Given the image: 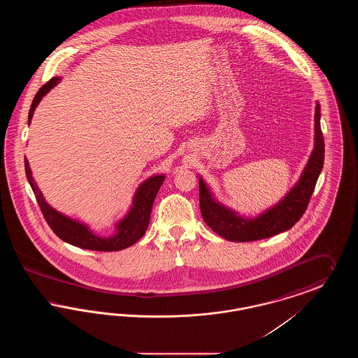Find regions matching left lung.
I'll list each match as a JSON object with an SVG mask.
<instances>
[{
	"label": "left lung",
	"instance_id": "obj_1",
	"mask_svg": "<svg viewBox=\"0 0 358 358\" xmlns=\"http://www.w3.org/2000/svg\"><path fill=\"white\" fill-rule=\"evenodd\" d=\"M320 108V103L317 102L314 114V149L299 180L278 204L255 217L241 216L236 210L222 204L204 178L199 177L200 210L206 225L213 232L229 241H255L287 231L302 217L324 168V142Z\"/></svg>",
	"mask_w": 358,
	"mask_h": 358
}]
</instances>
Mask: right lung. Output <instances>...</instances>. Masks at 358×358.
Masks as SVG:
<instances>
[{
  "mask_svg": "<svg viewBox=\"0 0 358 358\" xmlns=\"http://www.w3.org/2000/svg\"><path fill=\"white\" fill-rule=\"evenodd\" d=\"M60 80L62 79L57 76L52 78L51 80L43 85L38 90V92L34 95V102L31 104V110L28 115L29 124L32 122L34 110L38 106V103L41 102V99L51 91L55 85L60 83ZM25 174L29 185L34 190L37 204L40 206L43 216L51 227L52 231L63 241L69 243L71 245L91 250V251H103V252L124 250L136 244V241L145 235L150 222V213H152L154 200L166 177L164 173L154 174L152 177L146 178L143 182H141L139 187H136L130 209L120 222H115V232L111 236H101L96 232H94L88 224L76 219H71L67 215L52 208L51 205L45 201L41 190L38 189L34 181L32 171L27 158H25Z\"/></svg>",
  "mask_w": 358,
  "mask_h": 358,
  "instance_id": "right-lung-1",
  "label": "right lung"
}]
</instances>
